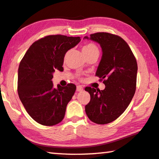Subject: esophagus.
Listing matches in <instances>:
<instances>
[{
  "label": "esophagus",
  "mask_w": 159,
  "mask_h": 159,
  "mask_svg": "<svg viewBox=\"0 0 159 159\" xmlns=\"http://www.w3.org/2000/svg\"><path fill=\"white\" fill-rule=\"evenodd\" d=\"M83 90H84V88H83L82 85H78L77 88H76V90H77L78 92L82 91Z\"/></svg>",
  "instance_id": "esophagus-1"
}]
</instances>
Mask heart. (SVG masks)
<instances>
[{"mask_svg": "<svg viewBox=\"0 0 159 159\" xmlns=\"http://www.w3.org/2000/svg\"><path fill=\"white\" fill-rule=\"evenodd\" d=\"M83 52L85 55V57L89 56L90 54H99V49L97 47L96 44L91 43V42H89V43H85L82 48ZM69 51H68L66 54H65V58L67 57V55L69 54Z\"/></svg>", "mask_w": 159, "mask_h": 159, "instance_id": "obj_1", "label": "heart"}]
</instances>
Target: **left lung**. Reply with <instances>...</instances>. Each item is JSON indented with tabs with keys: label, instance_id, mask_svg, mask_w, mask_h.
Wrapping results in <instances>:
<instances>
[{
	"label": "left lung",
	"instance_id": "8db88e82",
	"mask_svg": "<svg viewBox=\"0 0 159 159\" xmlns=\"http://www.w3.org/2000/svg\"><path fill=\"white\" fill-rule=\"evenodd\" d=\"M84 38L98 42L102 48L95 75L105 85L102 90L85 88L90 95L85 113L96 124H108L117 119L132 101L137 85V60L128 44L117 35L97 32Z\"/></svg>",
	"mask_w": 159,
	"mask_h": 159
}]
</instances>
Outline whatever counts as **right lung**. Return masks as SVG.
Returning a JSON list of instances; mask_svg holds the SVG:
<instances>
[{
  "label": "right lung",
  "mask_w": 159,
  "mask_h": 159,
  "mask_svg": "<svg viewBox=\"0 0 159 159\" xmlns=\"http://www.w3.org/2000/svg\"><path fill=\"white\" fill-rule=\"evenodd\" d=\"M80 41V37L61 34L42 37L30 47L20 63L19 98L30 117L40 125L53 126L64 119L76 86L69 84L54 89L53 73L62 70L65 54Z\"/></svg>",
  "instance_id": "1"
}]
</instances>
